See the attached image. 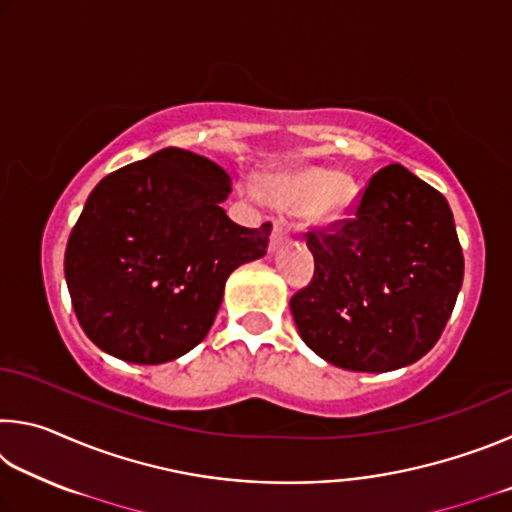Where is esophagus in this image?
<instances>
[{"instance_id": "obj_1", "label": "esophagus", "mask_w": 512, "mask_h": 512, "mask_svg": "<svg viewBox=\"0 0 512 512\" xmlns=\"http://www.w3.org/2000/svg\"><path fill=\"white\" fill-rule=\"evenodd\" d=\"M289 232H291V228H289L287 221H284V219H275V221H273V232H271V248L280 246L282 241L289 237Z\"/></svg>"}]
</instances>
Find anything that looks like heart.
<instances>
[{
  "label": "heart",
  "instance_id": "heart-1",
  "mask_svg": "<svg viewBox=\"0 0 512 512\" xmlns=\"http://www.w3.org/2000/svg\"><path fill=\"white\" fill-rule=\"evenodd\" d=\"M268 196L284 210H302L314 221H339L357 196L352 178L323 167H302L277 173L268 180Z\"/></svg>",
  "mask_w": 512,
  "mask_h": 512
}]
</instances>
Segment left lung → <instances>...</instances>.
<instances>
[{"label": "left lung", "instance_id": "obj_1", "mask_svg": "<svg viewBox=\"0 0 512 512\" xmlns=\"http://www.w3.org/2000/svg\"><path fill=\"white\" fill-rule=\"evenodd\" d=\"M314 277L291 314L334 366L388 372L424 357L463 284V250L447 198L402 164L368 180L352 219L307 232Z\"/></svg>", "mask_w": 512, "mask_h": 512}]
</instances>
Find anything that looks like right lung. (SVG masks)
I'll use <instances>...</instances> for the list:
<instances>
[{"instance_id": "right-lung-1", "label": "right lung", "mask_w": 512, "mask_h": 512, "mask_svg": "<svg viewBox=\"0 0 512 512\" xmlns=\"http://www.w3.org/2000/svg\"><path fill=\"white\" fill-rule=\"evenodd\" d=\"M219 164L183 149L108 173L65 250V277L88 339L128 363H164L201 343L228 275L266 255L271 223L244 228L221 203Z\"/></svg>"}]
</instances>
